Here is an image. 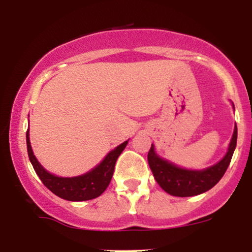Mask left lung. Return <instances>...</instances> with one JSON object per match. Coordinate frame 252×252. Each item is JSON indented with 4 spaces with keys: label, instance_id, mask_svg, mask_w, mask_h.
I'll return each instance as SVG.
<instances>
[{
    "label": "left lung",
    "instance_id": "obj_1",
    "mask_svg": "<svg viewBox=\"0 0 252 252\" xmlns=\"http://www.w3.org/2000/svg\"><path fill=\"white\" fill-rule=\"evenodd\" d=\"M237 144V126L226 155L215 166L204 170H187L179 168L155 154L152 144L148 153V163L155 180L170 195L193 196L201 194L218 184L226 172Z\"/></svg>",
    "mask_w": 252,
    "mask_h": 252
}]
</instances>
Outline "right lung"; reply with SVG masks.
I'll list each match as a JSON object with an SVG mask.
<instances>
[{
    "mask_svg": "<svg viewBox=\"0 0 252 252\" xmlns=\"http://www.w3.org/2000/svg\"><path fill=\"white\" fill-rule=\"evenodd\" d=\"M26 141H27L30 160L42 184L56 195L70 201L91 200V199L97 198L102 194L111 181L118 156L128 144V141H126L124 143L120 144L117 148L111 150L99 166H97L96 168L86 174L76 176V178H59V176L50 174L47 170L42 168L41 164L37 162L36 158L33 154V150H32L28 130L26 132Z\"/></svg>",
    "mask_w": 252,
    "mask_h": 252,
    "instance_id": "add662e5",
    "label": "right lung"
}]
</instances>
